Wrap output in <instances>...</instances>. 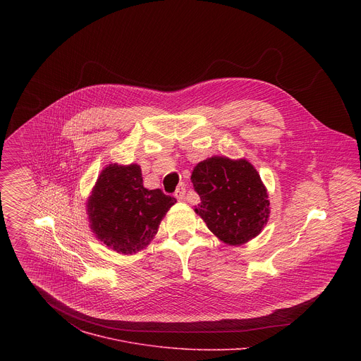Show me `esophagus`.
<instances>
[{"mask_svg": "<svg viewBox=\"0 0 361 361\" xmlns=\"http://www.w3.org/2000/svg\"><path fill=\"white\" fill-rule=\"evenodd\" d=\"M185 192H186V189H185V185H183V183H180V185L178 186L176 192H175V197H176L178 200H182V199L185 197Z\"/></svg>", "mask_w": 361, "mask_h": 361, "instance_id": "obj_1", "label": "esophagus"}]
</instances>
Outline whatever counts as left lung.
Listing matches in <instances>:
<instances>
[{
  "label": "left lung",
  "mask_w": 361,
  "mask_h": 361,
  "mask_svg": "<svg viewBox=\"0 0 361 361\" xmlns=\"http://www.w3.org/2000/svg\"><path fill=\"white\" fill-rule=\"evenodd\" d=\"M190 179L202 200L195 211L215 236L236 246L261 232L268 219L269 202L250 162L211 157L195 166Z\"/></svg>",
  "instance_id": "1"
}]
</instances>
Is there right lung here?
<instances>
[{
  "label": "right lung",
  "mask_w": 361,
  "mask_h": 361,
  "mask_svg": "<svg viewBox=\"0 0 361 361\" xmlns=\"http://www.w3.org/2000/svg\"><path fill=\"white\" fill-rule=\"evenodd\" d=\"M176 199L159 189L143 186L142 169L108 165L97 179L87 203L90 225L96 236L118 253L132 255L154 238L159 222Z\"/></svg>",
  "instance_id": "add662e5"
}]
</instances>
